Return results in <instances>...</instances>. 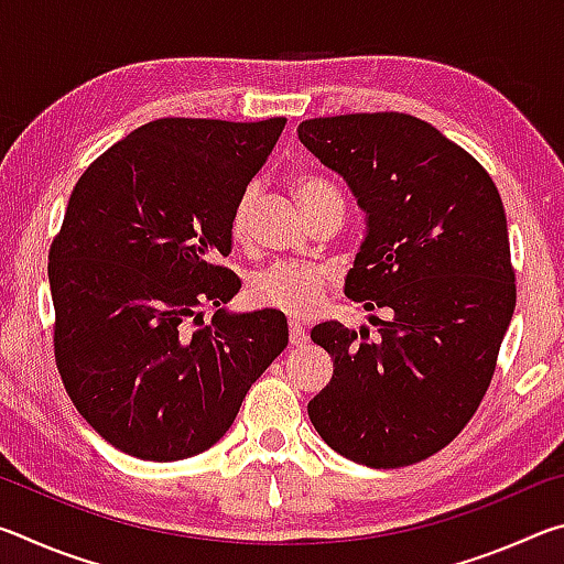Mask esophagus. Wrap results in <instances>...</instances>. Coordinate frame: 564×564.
Returning a JSON list of instances; mask_svg holds the SVG:
<instances>
[{"instance_id": "obj_1", "label": "esophagus", "mask_w": 564, "mask_h": 564, "mask_svg": "<svg viewBox=\"0 0 564 564\" xmlns=\"http://www.w3.org/2000/svg\"><path fill=\"white\" fill-rule=\"evenodd\" d=\"M289 333H291V346H303V343H308V330H305L299 321H291Z\"/></svg>"}]
</instances>
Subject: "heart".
Returning a JSON list of instances; mask_svg holds the SVG:
<instances>
[{
	"instance_id": "obj_1",
	"label": "heart",
	"mask_w": 564,
	"mask_h": 564,
	"mask_svg": "<svg viewBox=\"0 0 564 564\" xmlns=\"http://www.w3.org/2000/svg\"><path fill=\"white\" fill-rule=\"evenodd\" d=\"M326 188H330L326 181L313 178V176H301L293 184V191L301 204L308 202L311 196H316L318 191H326ZM251 206H253V194L248 191L234 212L231 228L236 238H243L248 231ZM326 283H328V271L321 269V265L275 263L253 279L251 301L253 305H259V308H273V311L285 313V316L305 318L318 311V305L323 303Z\"/></svg>"
}]
</instances>
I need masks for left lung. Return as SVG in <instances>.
Segmentation results:
<instances>
[{
	"mask_svg": "<svg viewBox=\"0 0 564 564\" xmlns=\"http://www.w3.org/2000/svg\"><path fill=\"white\" fill-rule=\"evenodd\" d=\"M299 139L366 214L346 295L393 313L376 338L338 321L311 330L333 358L330 383L308 403L311 423L352 463H420L473 417L512 321L500 194L465 149L410 113L308 119Z\"/></svg>",
	"mask_w": 564,
	"mask_h": 564,
	"instance_id": "8db88e82",
	"label": "left lung"
}]
</instances>
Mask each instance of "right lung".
<instances>
[{"instance_id":"add662e5","label":"right lung","mask_w":564,"mask_h":564,"mask_svg":"<svg viewBox=\"0 0 564 564\" xmlns=\"http://www.w3.org/2000/svg\"><path fill=\"white\" fill-rule=\"evenodd\" d=\"M283 127L156 119L76 181L50 251L54 356L72 403L117 451L154 463L208 451L289 346L281 311L226 308L241 281L218 265ZM206 302L219 308L208 327Z\"/></svg>"}]
</instances>
